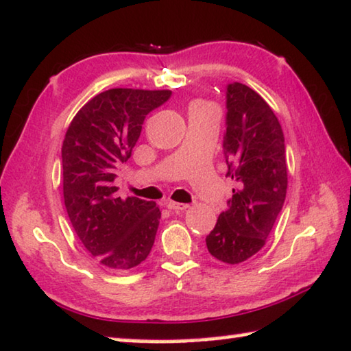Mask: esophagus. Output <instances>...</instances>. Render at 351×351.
<instances>
[{
    "mask_svg": "<svg viewBox=\"0 0 351 351\" xmlns=\"http://www.w3.org/2000/svg\"><path fill=\"white\" fill-rule=\"evenodd\" d=\"M165 206L169 208L170 211H184V209L189 208V205H186V203H178V202H171V200H167Z\"/></svg>",
    "mask_w": 351,
    "mask_h": 351,
    "instance_id": "34e87169",
    "label": "esophagus"
}]
</instances>
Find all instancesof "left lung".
I'll return each mask as SVG.
<instances>
[{
  "instance_id": "left-lung-1",
  "label": "left lung",
  "mask_w": 351,
  "mask_h": 351,
  "mask_svg": "<svg viewBox=\"0 0 351 351\" xmlns=\"http://www.w3.org/2000/svg\"><path fill=\"white\" fill-rule=\"evenodd\" d=\"M228 176L237 182L228 209L206 237L208 252L227 265L254 257L266 244L287 195L285 140L279 119L252 88L227 86Z\"/></svg>"
}]
</instances>
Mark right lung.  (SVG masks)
<instances>
[{
    "label": "right lung",
    "instance_id": "right-lung-1",
    "mask_svg": "<svg viewBox=\"0 0 351 351\" xmlns=\"http://www.w3.org/2000/svg\"><path fill=\"white\" fill-rule=\"evenodd\" d=\"M170 90L112 88L78 110L61 148L62 197L75 234L102 266L135 268L154 244L160 209L154 202L117 197V167L130 158L151 110Z\"/></svg>",
    "mask_w": 351,
    "mask_h": 351
}]
</instances>
